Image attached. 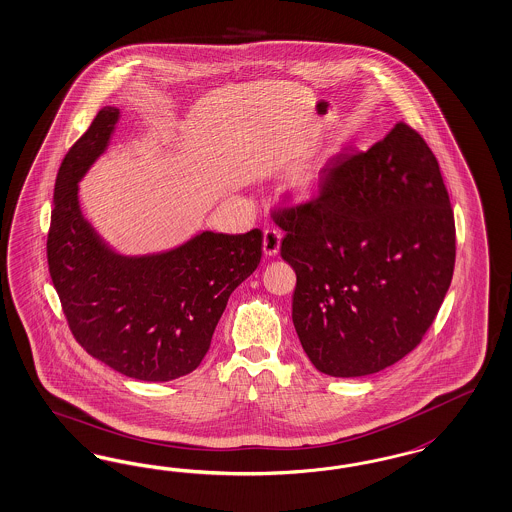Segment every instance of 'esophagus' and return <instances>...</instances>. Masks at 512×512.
I'll use <instances>...</instances> for the list:
<instances>
[{
    "mask_svg": "<svg viewBox=\"0 0 512 512\" xmlns=\"http://www.w3.org/2000/svg\"><path fill=\"white\" fill-rule=\"evenodd\" d=\"M282 231L277 228H265L264 252L265 256H275L281 248Z\"/></svg>",
    "mask_w": 512,
    "mask_h": 512,
    "instance_id": "1",
    "label": "esophagus"
}]
</instances>
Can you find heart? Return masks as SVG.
<instances>
[{
	"mask_svg": "<svg viewBox=\"0 0 512 512\" xmlns=\"http://www.w3.org/2000/svg\"><path fill=\"white\" fill-rule=\"evenodd\" d=\"M322 167L320 160H309L307 164L299 165L290 177V188L299 196L313 194L322 179Z\"/></svg>",
	"mask_w": 512,
	"mask_h": 512,
	"instance_id": "heart-1",
	"label": "heart"
}]
</instances>
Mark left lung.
Wrapping results in <instances>:
<instances>
[{
    "label": "left lung",
    "instance_id": "obj_1",
    "mask_svg": "<svg viewBox=\"0 0 512 512\" xmlns=\"http://www.w3.org/2000/svg\"><path fill=\"white\" fill-rule=\"evenodd\" d=\"M271 216L296 271L297 337L318 371L371 375L422 343L452 281L456 226L420 133L397 122L371 149L333 156L313 196Z\"/></svg>",
    "mask_w": 512,
    "mask_h": 512
}]
</instances>
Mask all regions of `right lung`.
I'll return each mask as SVG.
<instances>
[{"label": "right lung", "mask_w": 512, "mask_h": 512, "mask_svg": "<svg viewBox=\"0 0 512 512\" xmlns=\"http://www.w3.org/2000/svg\"><path fill=\"white\" fill-rule=\"evenodd\" d=\"M118 109L103 107L67 150L54 184L47 237L50 279L75 341L130 379L192 373L211 347L230 294L262 260V230L203 231L147 258H122L79 209V179L109 143Z\"/></svg>", "instance_id": "obj_1"}]
</instances>
